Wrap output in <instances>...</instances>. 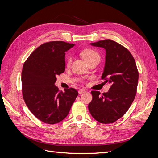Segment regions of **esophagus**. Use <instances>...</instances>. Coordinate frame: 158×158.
Returning <instances> with one entry per match:
<instances>
[{
  "mask_svg": "<svg viewBox=\"0 0 158 158\" xmlns=\"http://www.w3.org/2000/svg\"><path fill=\"white\" fill-rule=\"evenodd\" d=\"M79 94H82V93H85L86 92V90H85V89H80V90H79Z\"/></svg>",
  "mask_w": 158,
  "mask_h": 158,
  "instance_id": "obj_1",
  "label": "esophagus"
}]
</instances>
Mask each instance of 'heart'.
Here are the masks:
<instances>
[{
    "label": "heart",
    "instance_id": "b5f03b06",
    "mask_svg": "<svg viewBox=\"0 0 158 158\" xmlns=\"http://www.w3.org/2000/svg\"><path fill=\"white\" fill-rule=\"evenodd\" d=\"M81 54L87 63L96 58L100 59V54L98 52L93 48H85L81 51ZM71 64H72V58L69 57L67 60V62H66V66L68 68L69 67Z\"/></svg>",
    "mask_w": 158,
    "mask_h": 158
}]
</instances>
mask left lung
I'll list each match as a JSON object with an SVG mask.
<instances>
[{
	"mask_svg": "<svg viewBox=\"0 0 158 158\" xmlns=\"http://www.w3.org/2000/svg\"><path fill=\"white\" fill-rule=\"evenodd\" d=\"M106 49V63L102 79L111 83L108 92L100 95L93 90L89 110L93 118L101 123H114L129 110L135 98L139 71L129 50L112 40L91 43Z\"/></svg>",
	"mask_w": 158,
	"mask_h": 158,
	"instance_id": "obj_1",
	"label": "left lung"
}]
</instances>
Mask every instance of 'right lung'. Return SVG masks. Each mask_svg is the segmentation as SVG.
<instances>
[{"instance_id":"right-lung-1","label":"right lung","mask_w":158,"mask_h":158,"mask_svg":"<svg viewBox=\"0 0 158 158\" xmlns=\"http://www.w3.org/2000/svg\"><path fill=\"white\" fill-rule=\"evenodd\" d=\"M74 44L50 41L40 45L23 64V98L30 111L45 123L56 124L66 118L78 95L73 88L59 91L56 76L64 72L65 52Z\"/></svg>"}]
</instances>
